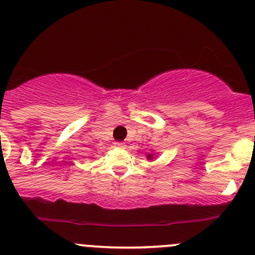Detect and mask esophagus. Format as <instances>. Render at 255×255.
<instances>
[{
    "instance_id": "esophagus-1",
    "label": "esophagus",
    "mask_w": 255,
    "mask_h": 255,
    "mask_svg": "<svg viewBox=\"0 0 255 255\" xmlns=\"http://www.w3.org/2000/svg\"><path fill=\"white\" fill-rule=\"evenodd\" d=\"M115 145L117 146V148H126V143H123V142H116L115 143Z\"/></svg>"
}]
</instances>
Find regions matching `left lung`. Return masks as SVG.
<instances>
[{
    "label": "left lung",
    "instance_id": "left-lung-1",
    "mask_svg": "<svg viewBox=\"0 0 255 255\" xmlns=\"http://www.w3.org/2000/svg\"><path fill=\"white\" fill-rule=\"evenodd\" d=\"M146 158L151 159V158H153V154H148V156H146Z\"/></svg>",
    "mask_w": 255,
    "mask_h": 255
}]
</instances>
